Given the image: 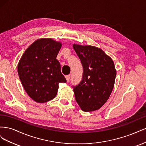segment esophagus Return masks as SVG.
Returning <instances> with one entry per match:
<instances>
[{
	"instance_id": "1",
	"label": "esophagus",
	"mask_w": 146,
	"mask_h": 146,
	"mask_svg": "<svg viewBox=\"0 0 146 146\" xmlns=\"http://www.w3.org/2000/svg\"><path fill=\"white\" fill-rule=\"evenodd\" d=\"M66 80H67V82H69L70 80V75H68V76H66Z\"/></svg>"
}]
</instances>
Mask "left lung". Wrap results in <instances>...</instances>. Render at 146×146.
<instances>
[{"instance_id":"8db88e82","label":"left lung","mask_w":146,"mask_h":146,"mask_svg":"<svg viewBox=\"0 0 146 146\" xmlns=\"http://www.w3.org/2000/svg\"><path fill=\"white\" fill-rule=\"evenodd\" d=\"M83 66V76L72 86L75 98L84 111L99 109L107 101L114 87L116 71L111 58L100 48L73 44Z\"/></svg>"}]
</instances>
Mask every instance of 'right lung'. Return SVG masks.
I'll use <instances>...</instances> for the list:
<instances>
[{
    "label": "right lung",
    "mask_w": 146,
    "mask_h": 146,
    "mask_svg": "<svg viewBox=\"0 0 146 146\" xmlns=\"http://www.w3.org/2000/svg\"><path fill=\"white\" fill-rule=\"evenodd\" d=\"M61 44L52 39H40L25 50L18 63L20 80L28 95L38 103L54 99L60 83H66L56 60Z\"/></svg>",
    "instance_id": "1"
}]
</instances>
